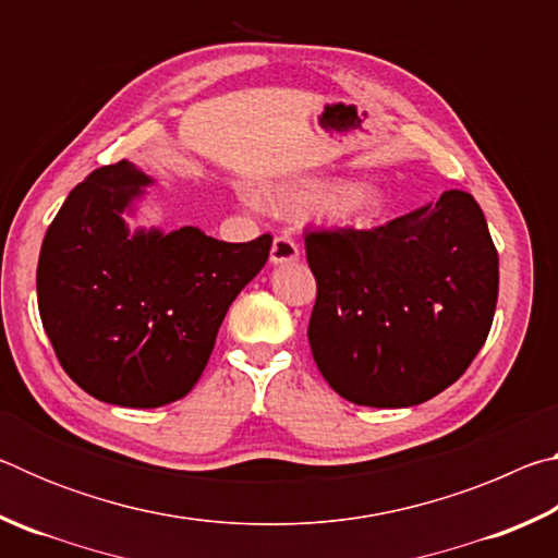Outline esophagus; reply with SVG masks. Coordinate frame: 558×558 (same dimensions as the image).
<instances>
[{
  "instance_id": "1",
  "label": "esophagus",
  "mask_w": 558,
  "mask_h": 558,
  "mask_svg": "<svg viewBox=\"0 0 558 558\" xmlns=\"http://www.w3.org/2000/svg\"><path fill=\"white\" fill-rule=\"evenodd\" d=\"M298 258H300V248H298V243L292 241V235L282 233V235H278L276 241H272L270 263L282 266V263H295Z\"/></svg>"
}]
</instances>
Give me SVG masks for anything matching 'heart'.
<instances>
[{
  "label": "heart",
  "mask_w": 558,
  "mask_h": 558,
  "mask_svg": "<svg viewBox=\"0 0 558 558\" xmlns=\"http://www.w3.org/2000/svg\"><path fill=\"white\" fill-rule=\"evenodd\" d=\"M248 199V196H245ZM266 204L280 211L319 209L323 221L335 229H359L384 211L386 196L376 184H342L337 179L302 177L266 192Z\"/></svg>",
  "instance_id": "obj_1"
}]
</instances>
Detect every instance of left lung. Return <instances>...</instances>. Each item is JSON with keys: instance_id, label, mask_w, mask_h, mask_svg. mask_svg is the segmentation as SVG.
Instances as JSON below:
<instances>
[{"instance_id": "obj_1", "label": "left lung", "mask_w": 558, "mask_h": 558, "mask_svg": "<svg viewBox=\"0 0 558 558\" xmlns=\"http://www.w3.org/2000/svg\"><path fill=\"white\" fill-rule=\"evenodd\" d=\"M317 300L310 349L347 401L405 409L468 369L489 335L499 258L472 194L438 202L369 231L305 235Z\"/></svg>"}]
</instances>
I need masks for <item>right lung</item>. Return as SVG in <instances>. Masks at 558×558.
Wrapping results in <instances>:
<instances>
[{"mask_svg":"<svg viewBox=\"0 0 558 558\" xmlns=\"http://www.w3.org/2000/svg\"><path fill=\"white\" fill-rule=\"evenodd\" d=\"M155 179L128 159L73 189L44 235L36 295L65 374L93 399L157 409L199 381L235 295L272 239L226 243L196 226L130 231Z\"/></svg>","mask_w":558,"mask_h":558,"instance_id":"obj_1","label":"right lung"}]
</instances>
